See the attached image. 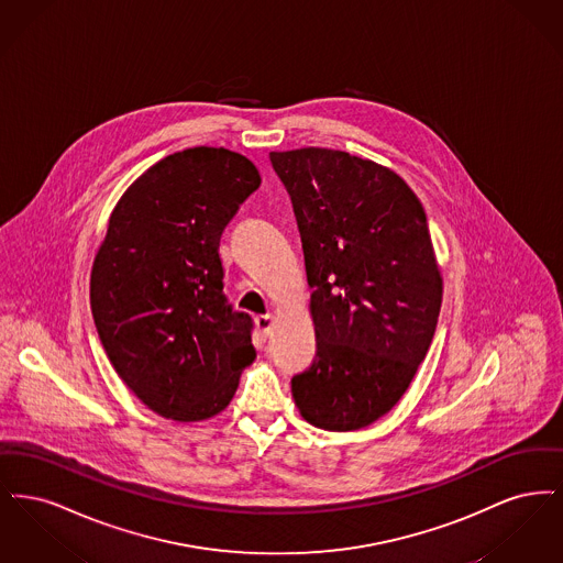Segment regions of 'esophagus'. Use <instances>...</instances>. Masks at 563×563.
Masks as SVG:
<instances>
[{"mask_svg": "<svg viewBox=\"0 0 563 563\" xmlns=\"http://www.w3.org/2000/svg\"><path fill=\"white\" fill-rule=\"evenodd\" d=\"M255 324H257L260 335H262V338H268L269 331H272V324H274V317H272V314L257 317V319H255Z\"/></svg>", "mask_w": 563, "mask_h": 563, "instance_id": "1", "label": "esophagus"}]
</instances>
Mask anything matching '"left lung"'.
Here are the masks:
<instances>
[{"instance_id":"1","label":"left lung","mask_w":563,"mask_h":563,"mask_svg":"<svg viewBox=\"0 0 563 563\" xmlns=\"http://www.w3.org/2000/svg\"><path fill=\"white\" fill-rule=\"evenodd\" d=\"M294 202L312 365L291 393L306 422L349 432L374 424L409 388L437 329L443 278L427 213L401 177L327 147L269 152Z\"/></svg>"}]
</instances>
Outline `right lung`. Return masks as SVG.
Returning <instances> with one entry per match:
<instances>
[{
  "label": "right lung",
  "instance_id": "right-lung-1",
  "mask_svg": "<svg viewBox=\"0 0 563 563\" xmlns=\"http://www.w3.org/2000/svg\"><path fill=\"white\" fill-rule=\"evenodd\" d=\"M260 184L239 152L189 147L150 166L109 214L92 319L115 374L162 418H213L255 361L253 321L223 295L219 239Z\"/></svg>",
  "mask_w": 563,
  "mask_h": 563
}]
</instances>
